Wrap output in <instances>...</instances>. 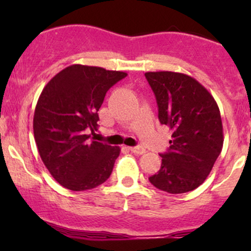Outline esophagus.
Listing matches in <instances>:
<instances>
[{
	"instance_id": "obj_1",
	"label": "esophagus",
	"mask_w": 251,
	"mask_h": 251,
	"mask_svg": "<svg viewBox=\"0 0 251 251\" xmlns=\"http://www.w3.org/2000/svg\"><path fill=\"white\" fill-rule=\"evenodd\" d=\"M129 150L135 154H144L146 152V150L143 146H134V148H129Z\"/></svg>"
}]
</instances>
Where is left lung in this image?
Listing matches in <instances>:
<instances>
[{
	"mask_svg": "<svg viewBox=\"0 0 251 251\" xmlns=\"http://www.w3.org/2000/svg\"><path fill=\"white\" fill-rule=\"evenodd\" d=\"M158 118L172 129L162 166L149 180L169 194H184L204 183L223 148V126L214 97L194 77L176 72H148Z\"/></svg>",
	"mask_w": 251,
	"mask_h": 251,
	"instance_id": "obj_1",
	"label": "left lung"
}]
</instances>
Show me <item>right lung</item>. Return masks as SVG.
<instances>
[{
	"label": "right lung",
	"mask_w": 251,
	"mask_h": 251,
	"mask_svg": "<svg viewBox=\"0 0 251 251\" xmlns=\"http://www.w3.org/2000/svg\"><path fill=\"white\" fill-rule=\"evenodd\" d=\"M127 73L72 65L43 88L34 113V138L43 164L63 188L85 191L108 179L120 148L91 138L106 93Z\"/></svg>",
	"instance_id": "right-lung-1"
}]
</instances>
